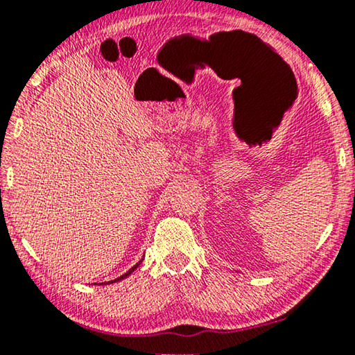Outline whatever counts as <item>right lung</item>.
Masks as SVG:
<instances>
[{
    "label": "right lung",
    "instance_id": "obj_1",
    "mask_svg": "<svg viewBox=\"0 0 355 355\" xmlns=\"http://www.w3.org/2000/svg\"><path fill=\"white\" fill-rule=\"evenodd\" d=\"M142 260H144V257L141 258V261H137V263L135 264V266L130 269V271H127V272H125L123 275H120V277H119V279H116V280H111V282H107V284H116V282H119V280H122V279H125V277H128V275H130L131 272H133V271H136V268H137V266H139V264L142 263ZM101 285H103V284H101Z\"/></svg>",
    "mask_w": 355,
    "mask_h": 355
}]
</instances>
